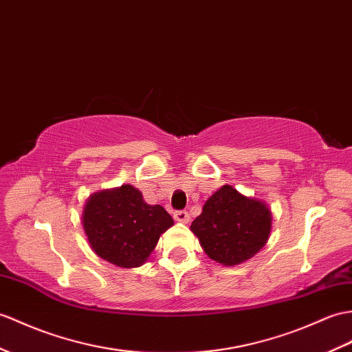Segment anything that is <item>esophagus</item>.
Listing matches in <instances>:
<instances>
[{
  "instance_id": "esophagus-1",
  "label": "esophagus",
  "mask_w": 352,
  "mask_h": 352,
  "mask_svg": "<svg viewBox=\"0 0 352 352\" xmlns=\"http://www.w3.org/2000/svg\"><path fill=\"white\" fill-rule=\"evenodd\" d=\"M174 217H175V220H178V222H183V223H187L190 219L189 213H187L186 210H177L174 213Z\"/></svg>"
}]
</instances>
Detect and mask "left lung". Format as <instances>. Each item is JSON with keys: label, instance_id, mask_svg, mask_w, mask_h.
Instances as JSON below:
<instances>
[{"label": "left lung", "instance_id": "1", "mask_svg": "<svg viewBox=\"0 0 352 352\" xmlns=\"http://www.w3.org/2000/svg\"><path fill=\"white\" fill-rule=\"evenodd\" d=\"M190 230L211 259L236 265L265 246L272 231V213L264 202L223 186L204 204Z\"/></svg>", "mask_w": 352, "mask_h": 352}]
</instances>
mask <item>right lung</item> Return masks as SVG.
I'll list each match as a JSON object with an SVG mask.
<instances>
[{
    "label": "right lung",
    "instance_id": "obj_1",
    "mask_svg": "<svg viewBox=\"0 0 352 352\" xmlns=\"http://www.w3.org/2000/svg\"><path fill=\"white\" fill-rule=\"evenodd\" d=\"M82 223L97 255L132 268L145 263L174 220L162 206L144 202L141 192L124 184L93 195L85 204Z\"/></svg>",
    "mask_w": 352,
    "mask_h": 352
}]
</instances>
